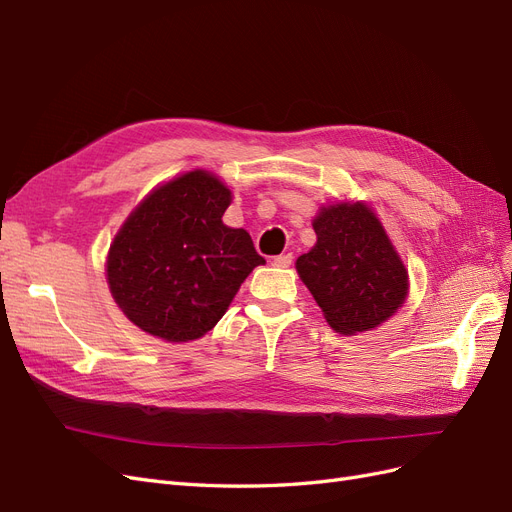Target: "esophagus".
<instances>
[{"instance_id":"esophagus-1","label":"esophagus","mask_w":512,"mask_h":512,"mask_svg":"<svg viewBox=\"0 0 512 512\" xmlns=\"http://www.w3.org/2000/svg\"><path fill=\"white\" fill-rule=\"evenodd\" d=\"M271 265H273V267H280V269L290 267V265H292V254H280V256H275V258L271 260Z\"/></svg>"}]
</instances>
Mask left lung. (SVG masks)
<instances>
[{
	"label": "left lung",
	"instance_id": "left-lung-1",
	"mask_svg": "<svg viewBox=\"0 0 512 512\" xmlns=\"http://www.w3.org/2000/svg\"><path fill=\"white\" fill-rule=\"evenodd\" d=\"M316 245L297 271L331 327L342 335L369 331L391 318L408 292V271L367 205L322 207Z\"/></svg>",
	"mask_w": 512,
	"mask_h": 512
}]
</instances>
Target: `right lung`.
I'll use <instances>...</instances> for the list:
<instances>
[{
  "label": "right lung",
  "instance_id": "add662e5",
  "mask_svg": "<svg viewBox=\"0 0 512 512\" xmlns=\"http://www.w3.org/2000/svg\"><path fill=\"white\" fill-rule=\"evenodd\" d=\"M230 190L192 170L153 190L117 232L106 262L113 299L138 329L166 342L203 337L262 258L222 215Z\"/></svg>",
  "mask_w": 512,
  "mask_h": 512
}]
</instances>
